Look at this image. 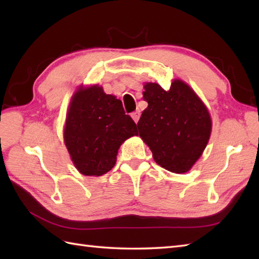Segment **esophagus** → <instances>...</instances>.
Segmentation results:
<instances>
[{
	"label": "esophagus",
	"mask_w": 259,
	"mask_h": 259,
	"mask_svg": "<svg viewBox=\"0 0 259 259\" xmlns=\"http://www.w3.org/2000/svg\"><path fill=\"white\" fill-rule=\"evenodd\" d=\"M140 114H141V113H140V110H136L135 112L131 113V118L134 119V121H135L136 123L138 122V121H139V119H140Z\"/></svg>",
	"instance_id": "34e87169"
}]
</instances>
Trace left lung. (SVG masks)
I'll return each mask as SVG.
<instances>
[{
  "label": "left lung",
  "mask_w": 259,
  "mask_h": 259,
  "mask_svg": "<svg viewBox=\"0 0 259 259\" xmlns=\"http://www.w3.org/2000/svg\"><path fill=\"white\" fill-rule=\"evenodd\" d=\"M144 88L148 107L138 122L139 136L159 166L175 174L189 171L211 134L206 106L181 80H174L168 91L152 82Z\"/></svg>",
  "instance_id": "8db88e82"
}]
</instances>
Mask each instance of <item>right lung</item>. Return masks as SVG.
Listing matches in <instances>:
<instances>
[{"label":"right lung","mask_w":259,"mask_h":259,"mask_svg":"<svg viewBox=\"0 0 259 259\" xmlns=\"http://www.w3.org/2000/svg\"><path fill=\"white\" fill-rule=\"evenodd\" d=\"M137 124L122 102L102 87H80L71 99L63 131L75 168L84 176H102L117 161L122 142L137 136Z\"/></svg>","instance_id":"1"}]
</instances>
